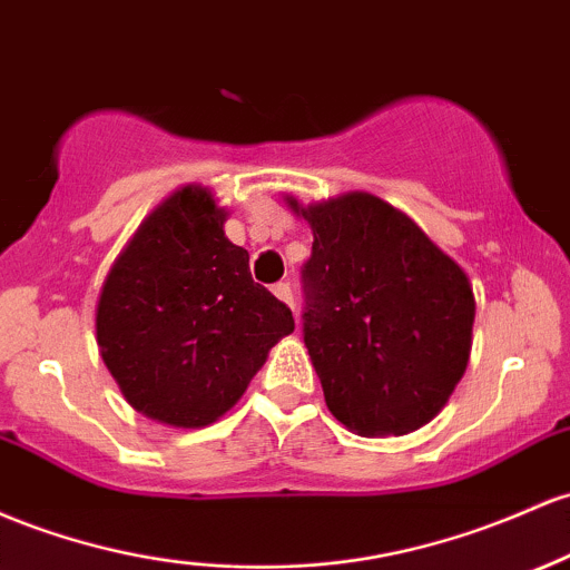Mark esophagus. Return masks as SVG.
<instances>
[{"label":"esophagus","mask_w":570,"mask_h":570,"mask_svg":"<svg viewBox=\"0 0 570 570\" xmlns=\"http://www.w3.org/2000/svg\"><path fill=\"white\" fill-rule=\"evenodd\" d=\"M273 295L281 299V303H286L292 308V289H289V284H275L273 286Z\"/></svg>","instance_id":"obj_1"}]
</instances>
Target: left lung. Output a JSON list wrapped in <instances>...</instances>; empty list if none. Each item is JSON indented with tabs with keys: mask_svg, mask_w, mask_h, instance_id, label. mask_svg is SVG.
<instances>
[{
	"mask_svg": "<svg viewBox=\"0 0 570 570\" xmlns=\"http://www.w3.org/2000/svg\"><path fill=\"white\" fill-rule=\"evenodd\" d=\"M284 199L314 233L303 335L327 409L356 435L419 430L471 360L476 297L465 271L376 194Z\"/></svg>",
	"mask_w": 570,
	"mask_h": 570,
	"instance_id": "left-lung-1",
	"label": "left lung"
}]
</instances>
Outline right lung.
<instances>
[{"label":"right lung","mask_w":570,"mask_h":570,"mask_svg":"<svg viewBox=\"0 0 570 570\" xmlns=\"http://www.w3.org/2000/svg\"><path fill=\"white\" fill-rule=\"evenodd\" d=\"M227 208L189 184L142 218L97 299V346L127 403L170 428L197 430L243 397L292 311L248 273L224 235Z\"/></svg>","instance_id":"right-lung-1"}]
</instances>
